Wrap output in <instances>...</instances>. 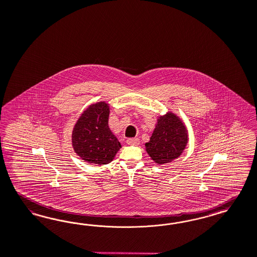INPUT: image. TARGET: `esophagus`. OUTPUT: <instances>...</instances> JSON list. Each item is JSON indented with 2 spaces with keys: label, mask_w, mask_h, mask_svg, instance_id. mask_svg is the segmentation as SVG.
Here are the masks:
<instances>
[{
  "label": "esophagus",
  "mask_w": 257,
  "mask_h": 257,
  "mask_svg": "<svg viewBox=\"0 0 257 257\" xmlns=\"http://www.w3.org/2000/svg\"><path fill=\"white\" fill-rule=\"evenodd\" d=\"M127 144H129V145H135V146H137V145H139L140 144V140L139 139H128L127 141Z\"/></svg>",
  "instance_id": "34e87169"
}]
</instances>
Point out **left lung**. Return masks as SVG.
<instances>
[{
  "label": "left lung",
  "instance_id": "left-lung-1",
  "mask_svg": "<svg viewBox=\"0 0 257 257\" xmlns=\"http://www.w3.org/2000/svg\"><path fill=\"white\" fill-rule=\"evenodd\" d=\"M189 141L186 125L178 115L169 111L160 115L145 150L158 164L170 163L181 156Z\"/></svg>",
  "mask_w": 257,
  "mask_h": 257
}]
</instances>
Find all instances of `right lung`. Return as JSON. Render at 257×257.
<instances>
[{"label":"right lung","instance_id":"right-lung-1","mask_svg":"<svg viewBox=\"0 0 257 257\" xmlns=\"http://www.w3.org/2000/svg\"><path fill=\"white\" fill-rule=\"evenodd\" d=\"M109 104L99 101L89 105L80 115L72 131V146L81 160L104 165L114 160L121 148L109 128Z\"/></svg>","mask_w":257,"mask_h":257}]
</instances>
